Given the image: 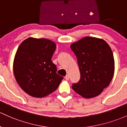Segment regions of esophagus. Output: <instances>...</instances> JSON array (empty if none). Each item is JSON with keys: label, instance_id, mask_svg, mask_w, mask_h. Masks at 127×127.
<instances>
[{"label": "esophagus", "instance_id": "1", "mask_svg": "<svg viewBox=\"0 0 127 127\" xmlns=\"http://www.w3.org/2000/svg\"><path fill=\"white\" fill-rule=\"evenodd\" d=\"M65 79L66 80H69V76H68V75H66V76H65Z\"/></svg>", "mask_w": 127, "mask_h": 127}]
</instances>
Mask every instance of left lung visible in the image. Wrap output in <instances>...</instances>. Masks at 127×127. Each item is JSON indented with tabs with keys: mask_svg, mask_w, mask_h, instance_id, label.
Instances as JSON below:
<instances>
[{
	"mask_svg": "<svg viewBox=\"0 0 127 127\" xmlns=\"http://www.w3.org/2000/svg\"><path fill=\"white\" fill-rule=\"evenodd\" d=\"M77 58L80 73L78 82L72 88L85 98L100 95L112 80L114 57L111 48L103 39L85 37L71 45Z\"/></svg>",
	"mask_w": 127,
	"mask_h": 127,
	"instance_id": "left-lung-1",
	"label": "left lung"
}]
</instances>
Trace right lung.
Masks as SVG:
<instances>
[{
    "label": "right lung",
    "mask_w": 127,
    "mask_h": 127,
    "mask_svg": "<svg viewBox=\"0 0 127 127\" xmlns=\"http://www.w3.org/2000/svg\"><path fill=\"white\" fill-rule=\"evenodd\" d=\"M55 43L47 39L28 38L19 47L15 55L13 71L17 83L24 91L35 97L54 92L64 77L57 74L51 61Z\"/></svg>",
    "instance_id": "obj_1"
}]
</instances>
